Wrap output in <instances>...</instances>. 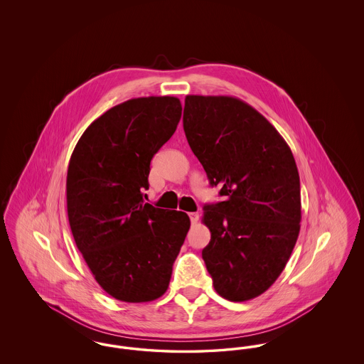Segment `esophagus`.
I'll use <instances>...</instances> for the list:
<instances>
[{
    "mask_svg": "<svg viewBox=\"0 0 364 364\" xmlns=\"http://www.w3.org/2000/svg\"><path fill=\"white\" fill-rule=\"evenodd\" d=\"M188 215H190V220L192 224H196V223L199 221V213H190Z\"/></svg>",
    "mask_w": 364,
    "mask_h": 364,
    "instance_id": "esophagus-1",
    "label": "esophagus"
}]
</instances>
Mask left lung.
Instances as JSON below:
<instances>
[{"mask_svg": "<svg viewBox=\"0 0 364 364\" xmlns=\"http://www.w3.org/2000/svg\"><path fill=\"white\" fill-rule=\"evenodd\" d=\"M192 153L224 202L205 205L211 239L202 258L217 294L245 301L282 273L300 232L294 154L258 110L235 97L187 95L183 116Z\"/></svg>", "mask_w": 364, "mask_h": 364, "instance_id": "1", "label": "left lung"}]
</instances>
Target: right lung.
<instances>
[{"label": "right lung", "instance_id": "obj_1", "mask_svg": "<svg viewBox=\"0 0 364 364\" xmlns=\"http://www.w3.org/2000/svg\"><path fill=\"white\" fill-rule=\"evenodd\" d=\"M181 119L176 97L134 98L88 125L72 153L67 210L75 242L106 294L127 303L166 292L190 217L143 202L150 162Z\"/></svg>", "mask_w": 364, "mask_h": 364}]
</instances>
